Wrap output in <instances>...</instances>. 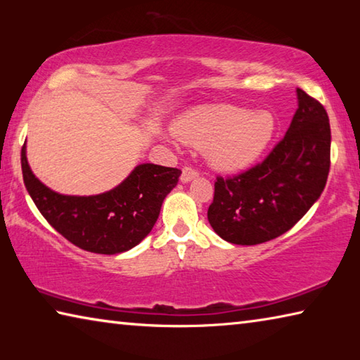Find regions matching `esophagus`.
Segmentation results:
<instances>
[{"label":"esophagus","instance_id":"obj_1","mask_svg":"<svg viewBox=\"0 0 360 360\" xmlns=\"http://www.w3.org/2000/svg\"><path fill=\"white\" fill-rule=\"evenodd\" d=\"M198 176V172L192 167H184L182 168V174H181V182H191L192 179H195Z\"/></svg>","mask_w":360,"mask_h":360}]
</instances>
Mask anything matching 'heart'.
<instances>
[{
	"mask_svg": "<svg viewBox=\"0 0 360 360\" xmlns=\"http://www.w3.org/2000/svg\"><path fill=\"white\" fill-rule=\"evenodd\" d=\"M275 117L230 105H205L176 120L174 135L206 157L221 172H241L257 160L275 133Z\"/></svg>",
	"mask_w": 360,
	"mask_h": 360,
	"instance_id": "heart-1",
	"label": "heart"
}]
</instances>
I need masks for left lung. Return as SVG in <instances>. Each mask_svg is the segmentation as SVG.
Returning <instances> with one entry per match:
<instances>
[{"label": "left lung", "instance_id": "8db88e82", "mask_svg": "<svg viewBox=\"0 0 360 360\" xmlns=\"http://www.w3.org/2000/svg\"><path fill=\"white\" fill-rule=\"evenodd\" d=\"M290 127L264 162L233 178L217 176L208 208L212 230L252 246L290 230L324 191L330 169V124L324 106L297 89Z\"/></svg>", "mask_w": 360, "mask_h": 360}]
</instances>
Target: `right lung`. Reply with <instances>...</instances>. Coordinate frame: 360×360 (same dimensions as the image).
Listing matches in <instances>:
<instances>
[{
  "mask_svg": "<svg viewBox=\"0 0 360 360\" xmlns=\"http://www.w3.org/2000/svg\"><path fill=\"white\" fill-rule=\"evenodd\" d=\"M20 160L27 191L46 221L75 246L108 255L129 251L149 235L181 176L178 168L141 163L111 191L79 197L42 184L28 165L25 144Z\"/></svg>",
  "mask_w": 360,
  "mask_h": 360,
  "instance_id": "add662e5",
  "label": "right lung"
}]
</instances>
